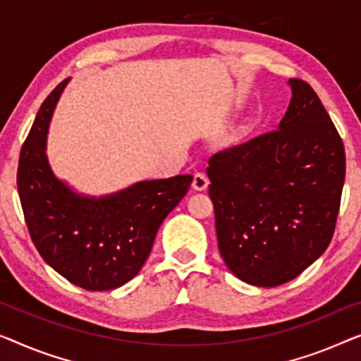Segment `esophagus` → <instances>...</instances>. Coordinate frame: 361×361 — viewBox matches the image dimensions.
<instances>
[{"label":"esophagus","instance_id":"34e87169","mask_svg":"<svg viewBox=\"0 0 361 361\" xmlns=\"http://www.w3.org/2000/svg\"><path fill=\"white\" fill-rule=\"evenodd\" d=\"M207 185H209V180H207V176L204 173L195 175V180H192V188H195L196 191H204Z\"/></svg>","mask_w":361,"mask_h":361}]
</instances>
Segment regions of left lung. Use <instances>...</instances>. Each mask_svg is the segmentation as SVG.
<instances>
[{"instance_id":"obj_1","label":"left lung","mask_w":361,"mask_h":361,"mask_svg":"<svg viewBox=\"0 0 361 361\" xmlns=\"http://www.w3.org/2000/svg\"><path fill=\"white\" fill-rule=\"evenodd\" d=\"M278 130L209 159L217 245L238 280L273 288L326 252L345 181V150L321 99L291 78Z\"/></svg>"}]
</instances>
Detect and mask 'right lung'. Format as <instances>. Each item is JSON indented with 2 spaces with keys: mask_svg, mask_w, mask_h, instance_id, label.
Returning a JSON list of instances; mask_svg holds the SVG:
<instances>
[{
  "mask_svg": "<svg viewBox=\"0 0 361 361\" xmlns=\"http://www.w3.org/2000/svg\"><path fill=\"white\" fill-rule=\"evenodd\" d=\"M62 81L40 106L18 166V192L35 248L45 263L88 291L130 281L150 255L157 231L188 192L192 176L137 181L106 196L77 192L57 178L47 134Z\"/></svg>",
  "mask_w": 361,
  "mask_h": 361,
  "instance_id": "right-lung-1",
  "label": "right lung"
}]
</instances>
